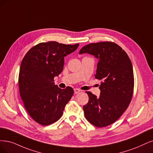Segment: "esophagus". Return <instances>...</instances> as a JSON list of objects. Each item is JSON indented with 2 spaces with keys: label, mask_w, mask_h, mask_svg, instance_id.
<instances>
[{
  "label": "esophagus",
  "mask_w": 153,
  "mask_h": 153,
  "mask_svg": "<svg viewBox=\"0 0 153 153\" xmlns=\"http://www.w3.org/2000/svg\"><path fill=\"white\" fill-rule=\"evenodd\" d=\"M74 93H75V94H78L80 92V90L79 89H77V88H76V89H74Z\"/></svg>",
  "instance_id": "1"
}]
</instances>
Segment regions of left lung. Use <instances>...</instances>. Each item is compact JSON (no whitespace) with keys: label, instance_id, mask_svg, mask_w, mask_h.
I'll use <instances>...</instances> for the list:
<instances>
[{"label":"left lung","instance_id":"left-lung-1","mask_svg":"<svg viewBox=\"0 0 153 153\" xmlns=\"http://www.w3.org/2000/svg\"><path fill=\"white\" fill-rule=\"evenodd\" d=\"M88 53L99 59L95 78L101 81L99 97L86 91L89 101L82 108L87 120L97 127L111 125L131 103L134 78L132 62L119 45L111 42L89 43L79 53Z\"/></svg>","mask_w":153,"mask_h":153}]
</instances>
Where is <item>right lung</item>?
Returning a JSON list of instances; mask_svg holds the SVG:
<instances>
[{"label":"right lung","instance_id":"obj_1","mask_svg":"<svg viewBox=\"0 0 153 153\" xmlns=\"http://www.w3.org/2000/svg\"><path fill=\"white\" fill-rule=\"evenodd\" d=\"M79 45L39 43L21 62L18 79L21 98L30 117L40 125L59 120L74 94L71 87L62 89L55 85L54 77L63 70L64 56L74 52Z\"/></svg>","mask_w":153,"mask_h":153}]
</instances>
